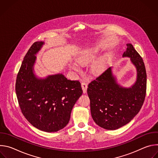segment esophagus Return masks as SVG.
I'll return each instance as SVG.
<instances>
[{
  "instance_id": "esophagus-1",
  "label": "esophagus",
  "mask_w": 158,
  "mask_h": 158,
  "mask_svg": "<svg viewBox=\"0 0 158 158\" xmlns=\"http://www.w3.org/2000/svg\"><path fill=\"white\" fill-rule=\"evenodd\" d=\"M81 87L82 89L83 93L85 94L87 93V84L85 83V82H83L81 83Z\"/></svg>"
}]
</instances>
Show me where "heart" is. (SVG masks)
I'll return each mask as SVG.
<instances>
[{"label": "heart", "mask_w": 158, "mask_h": 158, "mask_svg": "<svg viewBox=\"0 0 158 158\" xmlns=\"http://www.w3.org/2000/svg\"><path fill=\"white\" fill-rule=\"evenodd\" d=\"M98 48H91L85 50L82 54L79 55L77 57V62L80 64H85L89 62H91L94 59L98 52ZM104 62L102 59H99L93 65V71L94 73H99L102 71L104 67ZM71 68L73 69L76 72H80L81 67L77 62H73L70 64Z\"/></svg>", "instance_id": "heart-1"}]
</instances>
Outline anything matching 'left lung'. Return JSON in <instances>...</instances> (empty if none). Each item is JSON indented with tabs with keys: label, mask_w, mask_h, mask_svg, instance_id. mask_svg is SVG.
Returning <instances> with one entry per match:
<instances>
[{
	"label": "left lung",
	"mask_w": 158,
	"mask_h": 158,
	"mask_svg": "<svg viewBox=\"0 0 158 158\" xmlns=\"http://www.w3.org/2000/svg\"><path fill=\"white\" fill-rule=\"evenodd\" d=\"M123 57H129L137 71L130 87L119 84L110 67L88 85L91 116L101 127L115 130L129 123L139 112L146 93L147 75L142 57L131 44H127Z\"/></svg>",
	"instance_id": "1"
}]
</instances>
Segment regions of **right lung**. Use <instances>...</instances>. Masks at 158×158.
I'll use <instances>...</instances> for the list:
<instances>
[{
    "label": "right lung",
    "instance_id": "right-lung-1",
    "mask_svg": "<svg viewBox=\"0 0 158 158\" xmlns=\"http://www.w3.org/2000/svg\"><path fill=\"white\" fill-rule=\"evenodd\" d=\"M44 42H35L27 51L18 73L15 92L22 114L42 131H58L68 124L72 109L82 94L79 81L62 74L39 78L34 73L36 54Z\"/></svg>",
    "mask_w": 158,
    "mask_h": 158
}]
</instances>
